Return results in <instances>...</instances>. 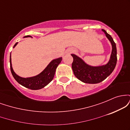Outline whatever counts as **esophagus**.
<instances>
[{
  "mask_svg": "<svg viewBox=\"0 0 130 130\" xmlns=\"http://www.w3.org/2000/svg\"><path fill=\"white\" fill-rule=\"evenodd\" d=\"M73 52H74V50L72 48H69L68 50L67 51V54H70V53H72Z\"/></svg>",
  "mask_w": 130,
  "mask_h": 130,
  "instance_id": "1",
  "label": "esophagus"
}]
</instances>
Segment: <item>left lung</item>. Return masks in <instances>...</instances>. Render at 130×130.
<instances>
[{
  "label": "left lung",
  "instance_id": "1",
  "mask_svg": "<svg viewBox=\"0 0 130 130\" xmlns=\"http://www.w3.org/2000/svg\"><path fill=\"white\" fill-rule=\"evenodd\" d=\"M102 30L106 34V36L111 41L112 44V53L111 58L106 65L100 67H92L86 64L80 58L74 54H71L73 58L72 63V69L74 74L78 79L87 84H97L106 78L112 73L117 63V48L116 43L111 35Z\"/></svg>",
  "mask_w": 130,
  "mask_h": 130
}]
</instances>
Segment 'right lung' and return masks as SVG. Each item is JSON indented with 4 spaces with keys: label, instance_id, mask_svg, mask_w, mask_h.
<instances>
[{
    "label": "right lung",
    "instance_id": "add662e5",
    "mask_svg": "<svg viewBox=\"0 0 130 130\" xmlns=\"http://www.w3.org/2000/svg\"><path fill=\"white\" fill-rule=\"evenodd\" d=\"M29 37L30 36L27 35V36L24 37V38ZM17 44L18 43H16L13 46V47H15ZM62 60V57L54 59L50 62V64L47 65V67L43 70L41 73L34 77L24 78V77H21L18 76L13 71L12 66H11V55H10V70H11V74H12L13 77L15 79V80L19 84L22 85L24 87L31 89V90H39V89H42L46 86H47L53 79L57 67L60 63Z\"/></svg>",
    "mask_w": 130,
    "mask_h": 130
}]
</instances>
